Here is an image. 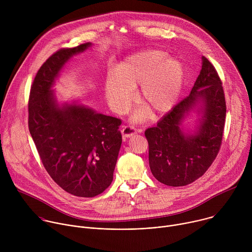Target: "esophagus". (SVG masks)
<instances>
[{"mask_svg": "<svg viewBox=\"0 0 252 252\" xmlns=\"http://www.w3.org/2000/svg\"><path fill=\"white\" fill-rule=\"evenodd\" d=\"M135 133H136V129L131 126H126L122 128V134L125 139L129 138L130 136H132Z\"/></svg>", "mask_w": 252, "mask_h": 252, "instance_id": "esophagus-1", "label": "esophagus"}]
</instances>
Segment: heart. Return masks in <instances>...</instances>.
Wrapping results in <instances>:
<instances>
[{"label": "heart", "mask_w": 252, "mask_h": 252, "mask_svg": "<svg viewBox=\"0 0 252 252\" xmlns=\"http://www.w3.org/2000/svg\"><path fill=\"white\" fill-rule=\"evenodd\" d=\"M115 74H109L104 82V94L110 106L117 113L125 112L133 100V89L138 85L139 101L154 115L169 112L177 101L185 82V67L176 58L159 50H143L125 58L117 64ZM147 117L138 112L134 121Z\"/></svg>", "instance_id": "b5f03b06"}]
</instances>
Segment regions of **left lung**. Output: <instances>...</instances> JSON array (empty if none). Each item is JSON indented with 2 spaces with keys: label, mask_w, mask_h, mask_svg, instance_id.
Returning a JSON list of instances; mask_svg holds the SVG:
<instances>
[{
  "label": "left lung",
  "mask_w": 252,
  "mask_h": 252,
  "mask_svg": "<svg viewBox=\"0 0 252 252\" xmlns=\"http://www.w3.org/2000/svg\"><path fill=\"white\" fill-rule=\"evenodd\" d=\"M201 70L188 97L177 103L145 134L153 175L169 187H184L199 178L217 158L222 140L226 105L221 81L201 57ZM195 113L196 125L184 122Z\"/></svg>",
  "instance_id": "1"
}]
</instances>
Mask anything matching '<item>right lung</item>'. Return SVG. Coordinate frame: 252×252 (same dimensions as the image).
I'll return each instance as SVG.
<instances>
[{
	"label": "right lung",
	"mask_w": 252,
	"mask_h": 252,
	"mask_svg": "<svg viewBox=\"0 0 252 252\" xmlns=\"http://www.w3.org/2000/svg\"><path fill=\"white\" fill-rule=\"evenodd\" d=\"M93 46L51 56L35 76L29 99V129L48 173L66 192L94 197L113 182L122 146L121 120L78 99L60 101L54 87L64 64Z\"/></svg>",
	"instance_id": "add662e5"
}]
</instances>
